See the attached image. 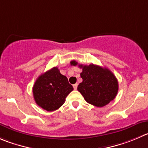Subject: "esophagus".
Listing matches in <instances>:
<instances>
[{
	"label": "esophagus",
	"instance_id": "34e87169",
	"mask_svg": "<svg viewBox=\"0 0 148 148\" xmlns=\"http://www.w3.org/2000/svg\"><path fill=\"white\" fill-rule=\"evenodd\" d=\"M73 88H74V89H77V88H78V84H74L73 85Z\"/></svg>",
	"mask_w": 148,
	"mask_h": 148
}]
</instances>
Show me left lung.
<instances>
[{
	"label": "left lung",
	"instance_id": "obj_1",
	"mask_svg": "<svg viewBox=\"0 0 148 148\" xmlns=\"http://www.w3.org/2000/svg\"><path fill=\"white\" fill-rule=\"evenodd\" d=\"M70 64L82 68L81 77L83 81L78 85V91L88 103L101 108L115 99L119 82L109 69L94 64H78L75 60L70 62Z\"/></svg>",
	"mask_w": 148,
	"mask_h": 148
}]
</instances>
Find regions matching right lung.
Wrapping results in <instances>:
<instances>
[{"label":"right lung","instance_id":"right-lung-1","mask_svg":"<svg viewBox=\"0 0 148 148\" xmlns=\"http://www.w3.org/2000/svg\"><path fill=\"white\" fill-rule=\"evenodd\" d=\"M73 90L67 77L62 75L58 67H54L37 78L33 93L39 107L47 111H54L64 103L65 98Z\"/></svg>","mask_w":148,"mask_h":148}]
</instances>
